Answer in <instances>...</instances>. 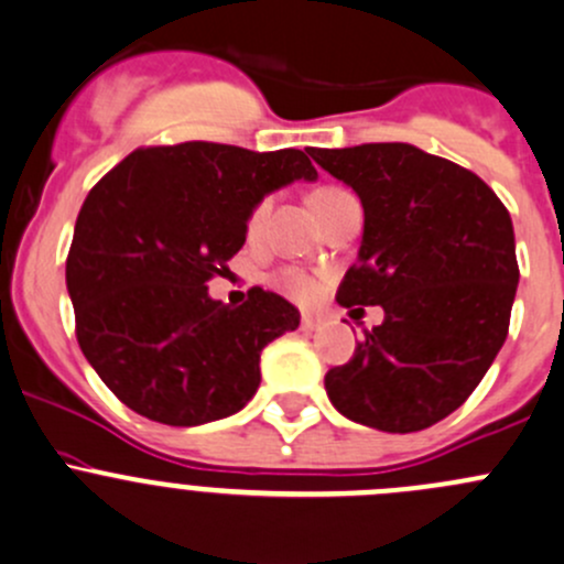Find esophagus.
Listing matches in <instances>:
<instances>
[{
  "instance_id": "esophagus-1",
  "label": "esophagus",
  "mask_w": 564,
  "mask_h": 564,
  "mask_svg": "<svg viewBox=\"0 0 564 564\" xmlns=\"http://www.w3.org/2000/svg\"><path fill=\"white\" fill-rule=\"evenodd\" d=\"M301 328L304 330H321L323 328V317H317V315H301Z\"/></svg>"
}]
</instances>
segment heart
<instances>
[{
	"mask_svg": "<svg viewBox=\"0 0 564 564\" xmlns=\"http://www.w3.org/2000/svg\"><path fill=\"white\" fill-rule=\"evenodd\" d=\"M347 195L345 189L339 187H321L312 193V206H315V212L321 214L328 203H334L336 197ZM269 206L271 200L269 197H263L260 203H254V208L249 212L247 217V236L252 239V236H258L260 225H263L265 214H269ZM274 284L282 290L284 295H290L293 301H299V304H312V301H317V295H321L323 290V282L317 280L315 274H310V271H301V269H280L274 274Z\"/></svg>",
	"mask_w": 564,
	"mask_h": 564,
	"instance_id": "heart-1",
	"label": "heart"
}]
</instances>
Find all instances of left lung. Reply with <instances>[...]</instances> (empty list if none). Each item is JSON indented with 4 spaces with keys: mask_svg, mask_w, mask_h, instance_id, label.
<instances>
[{
    "mask_svg": "<svg viewBox=\"0 0 564 564\" xmlns=\"http://www.w3.org/2000/svg\"><path fill=\"white\" fill-rule=\"evenodd\" d=\"M312 156L364 206L358 263L336 301L386 312L325 391L350 421L421 432L467 402L505 345L519 284L510 214L484 178L410 143Z\"/></svg>",
    "mask_w": 564,
    "mask_h": 564,
    "instance_id": "obj_1",
    "label": "left lung"
}]
</instances>
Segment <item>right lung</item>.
<instances>
[{
  "instance_id": "add662e5",
  "label": "right lung",
  "mask_w": 564,
  "mask_h": 564,
  "mask_svg": "<svg viewBox=\"0 0 564 564\" xmlns=\"http://www.w3.org/2000/svg\"><path fill=\"white\" fill-rule=\"evenodd\" d=\"M317 178L299 149L249 152L187 141L127 154L75 219L67 290L75 336L110 391L149 421L197 426L239 412L260 352L299 328V310L252 288L241 306L208 299L271 189Z\"/></svg>"
}]
</instances>
